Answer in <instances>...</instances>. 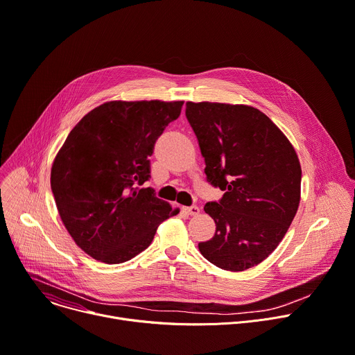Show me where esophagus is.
Segmentation results:
<instances>
[{"instance_id": "esophagus-1", "label": "esophagus", "mask_w": 355, "mask_h": 355, "mask_svg": "<svg viewBox=\"0 0 355 355\" xmlns=\"http://www.w3.org/2000/svg\"><path fill=\"white\" fill-rule=\"evenodd\" d=\"M184 211L188 214V215H192V216H196V215H198L200 214V207H197V205H191V207H185L184 208Z\"/></svg>"}]
</instances>
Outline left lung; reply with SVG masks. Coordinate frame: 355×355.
Returning <instances> with one entry per match:
<instances>
[{
  "instance_id": "obj_1",
  "label": "left lung",
  "mask_w": 355,
  "mask_h": 355,
  "mask_svg": "<svg viewBox=\"0 0 355 355\" xmlns=\"http://www.w3.org/2000/svg\"><path fill=\"white\" fill-rule=\"evenodd\" d=\"M185 116L205 159L208 182L225 191L204 211L212 239L198 248L215 266L242 272L277 248L300 202L299 157L280 128L246 105L187 102Z\"/></svg>"
}]
</instances>
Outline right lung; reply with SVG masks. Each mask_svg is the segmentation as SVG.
I'll list each match as a JSON object with an SVG mask.
<instances>
[{"mask_svg": "<svg viewBox=\"0 0 355 355\" xmlns=\"http://www.w3.org/2000/svg\"><path fill=\"white\" fill-rule=\"evenodd\" d=\"M184 102H106L72 128L58 151L51 188L75 243L107 265L133 259L158 225L180 212L140 188L150 175L157 139L178 119Z\"/></svg>", "mask_w": 355, "mask_h": 355, "instance_id": "right-lung-1", "label": "right lung"}]
</instances>
